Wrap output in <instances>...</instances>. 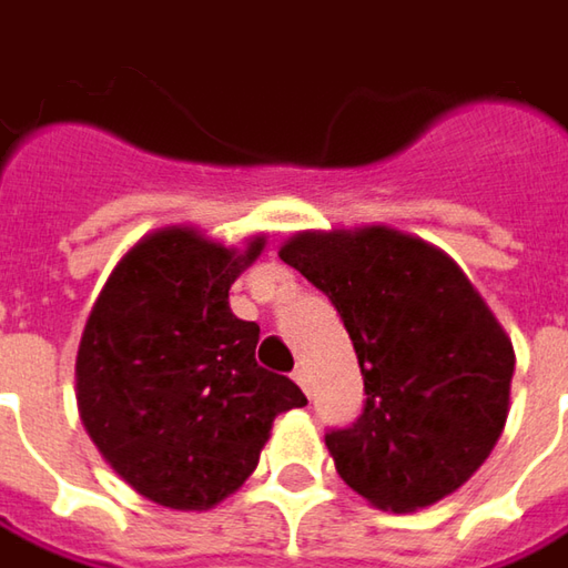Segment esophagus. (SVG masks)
Returning a JSON list of instances; mask_svg holds the SVG:
<instances>
[{"mask_svg":"<svg viewBox=\"0 0 568 568\" xmlns=\"http://www.w3.org/2000/svg\"><path fill=\"white\" fill-rule=\"evenodd\" d=\"M292 378L298 382V387H302L305 394H311V375H308V368H305V365H298V368L292 372Z\"/></svg>","mask_w":568,"mask_h":568,"instance_id":"34e87169","label":"esophagus"}]
</instances>
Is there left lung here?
Wrapping results in <instances>:
<instances>
[{
    "label": "left lung",
    "mask_w": 568,
    "mask_h": 568,
    "mask_svg": "<svg viewBox=\"0 0 568 568\" xmlns=\"http://www.w3.org/2000/svg\"><path fill=\"white\" fill-rule=\"evenodd\" d=\"M280 257L331 298L362 368L356 423L324 435L336 474L390 511L470 480L506 426L515 353L455 260L390 229L298 235Z\"/></svg>",
    "instance_id": "1"
}]
</instances>
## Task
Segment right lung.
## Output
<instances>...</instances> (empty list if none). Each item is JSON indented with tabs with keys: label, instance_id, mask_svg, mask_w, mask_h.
Wrapping results in <instances>:
<instances>
[{
	"label": "right lung",
	"instance_id": "add662e5",
	"mask_svg": "<svg viewBox=\"0 0 568 568\" xmlns=\"http://www.w3.org/2000/svg\"><path fill=\"white\" fill-rule=\"evenodd\" d=\"M168 229L116 263L88 317L75 382L91 442L145 499L210 508L254 474L273 419L305 407L285 375L260 368V327L229 308L257 260Z\"/></svg>",
	"mask_w": 568,
	"mask_h": 568
}]
</instances>
